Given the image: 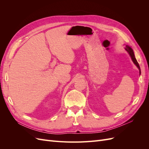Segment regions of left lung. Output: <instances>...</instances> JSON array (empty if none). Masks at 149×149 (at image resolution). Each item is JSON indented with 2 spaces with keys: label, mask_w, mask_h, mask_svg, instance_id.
<instances>
[{
  "label": "left lung",
  "mask_w": 149,
  "mask_h": 149,
  "mask_svg": "<svg viewBox=\"0 0 149 149\" xmlns=\"http://www.w3.org/2000/svg\"><path fill=\"white\" fill-rule=\"evenodd\" d=\"M125 50L129 53V54L130 55V57H131V58H132V60L133 62L134 63V64L137 66V68H138L139 70L140 73H141V68H140V66H139V63H138V62H137V60L136 59V58H135L134 53V52H133V50H132V49L131 48H130V47L127 46V45L126 46V47H125Z\"/></svg>",
  "instance_id": "1"
}]
</instances>
